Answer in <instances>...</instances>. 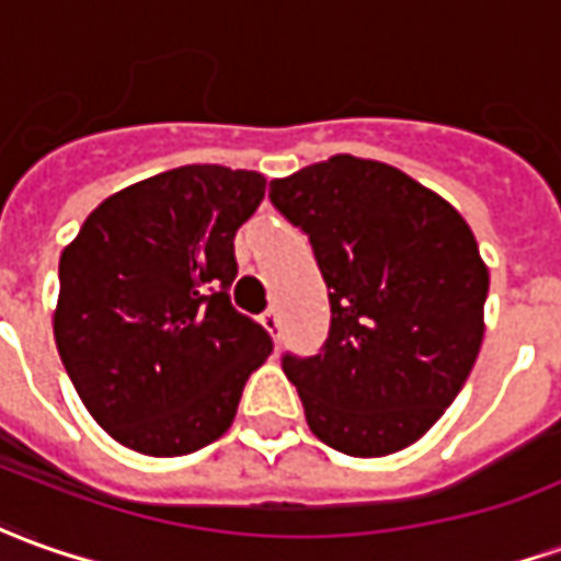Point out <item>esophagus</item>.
Listing matches in <instances>:
<instances>
[{
    "label": "esophagus",
    "mask_w": 561,
    "mask_h": 561,
    "mask_svg": "<svg viewBox=\"0 0 561 561\" xmlns=\"http://www.w3.org/2000/svg\"><path fill=\"white\" fill-rule=\"evenodd\" d=\"M261 322H264V329L270 331L273 337L279 334V329H282V316H279V310H276V307H270V310H266L264 316H261Z\"/></svg>",
    "instance_id": "obj_1"
}]
</instances>
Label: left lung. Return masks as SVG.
I'll return each mask as SVG.
<instances>
[{
	"mask_svg": "<svg viewBox=\"0 0 561 561\" xmlns=\"http://www.w3.org/2000/svg\"><path fill=\"white\" fill-rule=\"evenodd\" d=\"M270 199L310 236L329 285L319 356H282L316 439L350 457L409 448L467 383L489 266L455 205L405 171L331 156L270 181Z\"/></svg>",
	"mask_w": 561,
	"mask_h": 561,
	"instance_id": "obj_1",
	"label": "left lung"
}]
</instances>
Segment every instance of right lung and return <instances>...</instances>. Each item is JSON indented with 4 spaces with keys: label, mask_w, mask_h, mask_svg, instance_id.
Wrapping results in <instances>:
<instances>
[{
    "label": "right lung",
    "mask_w": 561,
    "mask_h": 561,
    "mask_svg": "<svg viewBox=\"0 0 561 561\" xmlns=\"http://www.w3.org/2000/svg\"><path fill=\"white\" fill-rule=\"evenodd\" d=\"M264 190L257 171H162L101 202L60 254L57 353L125 448L181 457L220 439L273 353L230 304L232 239Z\"/></svg>",
    "instance_id": "obj_1"
}]
</instances>
